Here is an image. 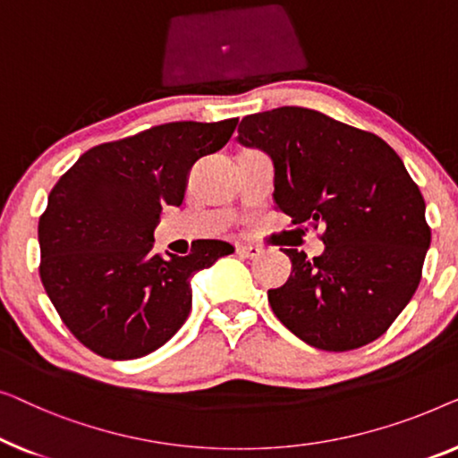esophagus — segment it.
Listing matches in <instances>:
<instances>
[{"label":"esophagus","mask_w":458,"mask_h":458,"mask_svg":"<svg viewBox=\"0 0 458 458\" xmlns=\"http://www.w3.org/2000/svg\"><path fill=\"white\" fill-rule=\"evenodd\" d=\"M236 255L244 257V259H257L261 255V249L253 247V244H236Z\"/></svg>","instance_id":"1"}]
</instances>
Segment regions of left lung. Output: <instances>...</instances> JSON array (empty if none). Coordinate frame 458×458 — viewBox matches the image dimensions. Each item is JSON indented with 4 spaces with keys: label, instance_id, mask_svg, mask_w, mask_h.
<instances>
[{
    "label": "left lung",
    "instance_id": "obj_1",
    "mask_svg": "<svg viewBox=\"0 0 458 458\" xmlns=\"http://www.w3.org/2000/svg\"><path fill=\"white\" fill-rule=\"evenodd\" d=\"M238 140L274 159L276 209L324 228L319 257L284 249L293 274L267 293L276 318L321 351L382 336L420 286L431 241L403 159L377 134L296 106L247 115Z\"/></svg>",
    "mask_w": 458,
    "mask_h": 458
}]
</instances>
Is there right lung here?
Returning a JSON list of instances; mask_svg holds the SVG:
<instances>
[{
	"instance_id": "obj_1",
	"label": "right lung",
	"mask_w": 458,
	"mask_h": 458,
	"mask_svg": "<svg viewBox=\"0 0 458 458\" xmlns=\"http://www.w3.org/2000/svg\"><path fill=\"white\" fill-rule=\"evenodd\" d=\"M238 118L167 122L82 153L38 217L43 288L74 338L114 360L164 346L191 313V278L224 255L195 241L184 257L153 250L164 205H180L199 157L228 143Z\"/></svg>"
}]
</instances>
